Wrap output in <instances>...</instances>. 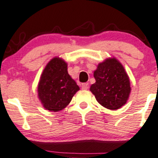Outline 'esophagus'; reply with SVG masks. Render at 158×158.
<instances>
[{
  "label": "esophagus",
  "mask_w": 158,
  "mask_h": 158,
  "mask_svg": "<svg viewBox=\"0 0 158 158\" xmlns=\"http://www.w3.org/2000/svg\"><path fill=\"white\" fill-rule=\"evenodd\" d=\"M81 88H82V89H88V83H82L81 84Z\"/></svg>",
  "instance_id": "obj_1"
}]
</instances>
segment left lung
Here are the masks:
<instances>
[{
    "label": "left lung",
    "instance_id": "obj_1",
    "mask_svg": "<svg viewBox=\"0 0 158 158\" xmlns=\"http://www.w3.org/2000/svg\"><path fill=\"white\" fill-rule=\"evenodd\" d=\"M96 82L90 87L100 104L109 109H118L127 103L130 82L123 66L115 58H109L98 66L94 72Z\"/></svg>",
    "mask_w": 158,
    "mask_h": 158
}]
</instances>
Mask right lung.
Segmentation results:
<instances>
[{"label": "right lung", "instance_id": "obj_1", "mask_svg": "<svg viewBox=\"0 0 158 158\" xmlns=\"http://www.w3.org/2000/svg\"><path fill=\"white\" fill-rule=\"evenodd\" d=\"M79 86L67 72L66 63L58 57L49 61L38 84V96L44 108L58 112L67 106Z\"/></svg>", "mask_w": 158, "mask_h": 158}]
</instances>
